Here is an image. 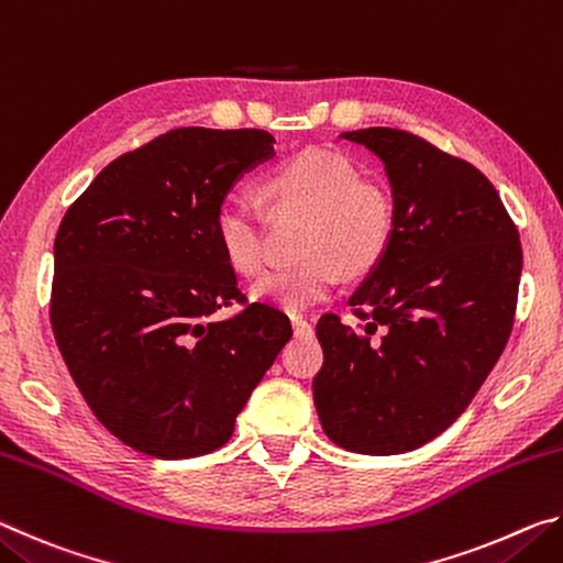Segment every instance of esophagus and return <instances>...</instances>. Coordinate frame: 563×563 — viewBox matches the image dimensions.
Returning <instances> with one entry per match:
<instances>
[{
	"label": "esophagus",
	"mask_w": 563,
	"mask_h": 563,
	"mask_svg": "<svg viewBox=\"0 0 563 563\" xmlns=\"http://www.w3.org/2000/svg\"><path fill=\"white\" fill-rule=\"evenodd\" d=\"M290 322H292V330H295V335H298V338H310L312 335V325L302 316H292Z\"/></svg>",
	"instance_id": "34e87169"
}]
</instances>
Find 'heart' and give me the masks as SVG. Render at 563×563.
Wrapping results in <instances>:
<instances>
[{
    "label": "heart",
    "mask_w": 563,
    "mask_h": 563,
    "mask_svg": "<svg viewBox=\"0 0 563 563\" xmlns=\"http://www.w3.org/2000/svg\"><path fill=\"white\" fill-rule=\"evenodd\" d=\"M271 201L308 213L300 253L308 258L265 273L253 295L283 310H302L328 298L340 268L347 275L373 271L395 233V203L385 188L362 184L360 170L330 151H302L263 180ZM216 241L235 273L253 275L263 265V228L253 206L225 198L213 221Z\"/></svg>",
    "instance_id": "obj_1"
}]
</instances>
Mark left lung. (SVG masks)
I'll return each instance as SVG.
<instances>
[{"mask_svg": "<svg viewBox=\"0 0 563 563\" xmlns=\"http://www.w3.org/2000/svg\"><path fill=\"white\" fill-rule=\"evenodd\" d=\"M385 166L395 233L347 305L318 320L320 424L360 454H402L442 434L497 365L521 278V243L487 176L397 129L345 131ZM367 309L362 313L358 308Z\"/></svg>", "mask_w": 563, "mask_h": 563, "instance_id": "8db88e82", "label": "left lung"}]
</instances>
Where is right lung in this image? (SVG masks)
<instances>
[{
	"label": "right lung",
	"mask_w": 563,
	"mask_h": 563,
	"mask_svg": "<svg viewBox=\"0 0 563 563\" xmlns=\"http://www.w3.org/2000/svg\"><path fill=\"white\" fill-rule=\"evenodd\" d=\"M261 129H176L101 170L54 241L52 328L107 430L158 460L213 452L285 342L288 316L243 300L216 241L235 178L275 154Z\"/></svg>",
	"instance_id": "obj_1"
}]
</instances>
